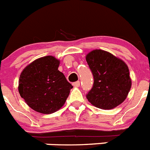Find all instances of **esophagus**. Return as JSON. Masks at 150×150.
Segmentation results:
<instances>
[{
  "mask_svg": "<svg viewBox=\"0 0 150 150\" xmlns=\"http://www.w3.org/2000/svg\"><path fill=\"white\" fill-rule=\"evenodd\" d=\"M73 86H74V87H79V86H80V83H79V81H77V82H75V83H73Z\"/></svg>",
  "mask_w": 150,
  "mask_h": 150,
  "instance_id": "esophagus-1",
  "label": "esophagus"
}]
</instances>
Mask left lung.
Wrapping results in <instances>:
<instances>
[{
  "mask_svg": "<svg viewBox=\"0 0 150 150\" xmlns=\"http://www.w3.org/2000/svg\"><path fill=\"white\" fill-rule=\"evenodd\" d=\"M86 59L94 76L93 87L86 95L88 101L102 110L113 109L121 104L132 87L128 65L102 50H92Z\"/></svg>",
  "mask_w": 150,
  "mask_h": 150,
  "instance_id": "obj_1",
  "label": "left lung"
}]
</instances>
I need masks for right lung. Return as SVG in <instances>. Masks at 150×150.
<instances>
[{"instance_id":"obj_1","label":"right lung","mask_w":150,"mask_h":150,"mask_svg":"<svg viewBox=\"0 0 150 150\" xmlns=\"http://www.w3.org/2000/svg\"><path fill=\"white\" fill-rule=\"evenodd\" d=\"M60 61L52 55L36 59L23 69L18 80V92L34 110L50 114L65 103L72 85L58 70Z\"/></svg>"}]
</instances>
